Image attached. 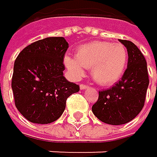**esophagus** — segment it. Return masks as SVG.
<instances>
[{
	"label": "esophagus",
	"instance_id": "obj_1",
	"mask_svg": "<svg viewBox=\"0 0 157 157\" xmlns=\"http://www.w3.org/2000/svg\"><path fill=\"white\" fill-rule=\"evenodd\" d=\"M80 88L81 89H86V88H88V86L87 85H85V84H81L80 85Z\"/></svg>",
	"mask_w": 157,
	"mask_h": 157
}]
</instances>
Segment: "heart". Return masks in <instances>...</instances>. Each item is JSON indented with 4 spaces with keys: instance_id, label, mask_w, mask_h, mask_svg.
Returning a JSON list of instances; mask_svg holds the SVG:
<instances>
[{
    "instance_id": "1",
    "label": "heart",
    "mask_w": 157,
    "mask_h": 157,
    "mask_svg": "<svg viewBox=\"0 0 157 157\" xmlns=\"http://www.w3.org/2000/svg\"><path fill=\"white\" fill-rule=\"evenodd\" d=\"M128 60V53L121 43L94 41L81 45L75 57L66 56L64 65L73 79L84 75V68L91 71V76L101 86H110L122 76Z\"/></svg>"
}]
</instances>
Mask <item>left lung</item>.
Returning a JSON list of instances; mask_svg holds the SVG:
<instances>
[{"label":"left lung","mask_w":157,"mask_h":157,"mask_svg":"<svg viewBox=\"0 0 157 157\" xmlns=\"http://www.w3.org/2000/svg\"><path fill=\"white\" fill-rule=\"evenodd\" d=\"M128 53L127 69L121 79L108 89L99 91L92 105L94 115L102 122L121 125L135 119L144 106L149 74L144 56L133 42L119 39Z\"/></svg>","instance_id":"8db88e82"}]
</instances>
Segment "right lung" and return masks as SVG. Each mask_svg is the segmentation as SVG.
<instances>
[{
    "mask_svg": "<svg viewBox=\"0 0 157 157\" xmlns=\"http://www.w3.org/2000/svg\"><path fill=\"white\" fill-rule=\"evenodd\" d=\"M68 48L64 37H47L28 45L16 58L11 83L15 105L29 121H56L67 99L79 91V86L63 75Z\"/></svg>",
    "mask_w": 157,
    "mask_h": 157,
    "instance_id": "1",
    "label": "right lung"
}]
</instances>
